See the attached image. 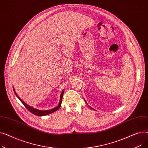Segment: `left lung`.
I'll return each instance as SVG.
<instances>
[{
	"mask_svg": "<svg viewBox=\"0 0 148 148\" xmlns=\"http://www.w3.org/2000/svg\"><path fill=\"white\" fill-rule=\"evenodd\" d=\"M84 101H85V102H86V104H88V103H87V102L86 101H85V100H84ZM88 106H89V105H88ZM89 107H90V108H92V109H93V110H94V108H92V107H90L89 106Z\"/></svg>",
	"mask_w": 148,
	"mask_h": 148,
	"instance_id": "left-lung-1",
	"label": "left lung"
}]
</instances>
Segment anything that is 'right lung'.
Returning a JSON list of instances; mask_svg holds the SVG:
<instances>
[{
    "label": "right lung",
    "mask_w": 148,
    "mask_h": 148,
    "mask_svg": "<svg viewBox=\"0 0 148 148\" xmlns=\"http://www.w3.org/2000/svg\"><path fill=\"white\" fill-rule=\"evenodd\" d=\"M13 90H14V92L15 93V95H16L17 97V98L20 99V101L23 103V104L25 106V107L27 108V109L32 113L34 114L35 115H36V116H45V115H48L49 114H51L52 113H54V112L57 111L59 108L61 106V103H62V97H63V95H64V90H62L61 94L60 95V100H59V103L58 105V106L55 107L54 108H52V109H50V110H38V109H36V108H35L32 107H31L30 106H29L28 104H27L26 103H25L18 96V95L17 94V93L15 92V89L13 87Z\"/></svg>",
    "instance_id": "right-lung-1"
}]
</instances>
